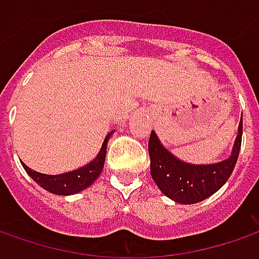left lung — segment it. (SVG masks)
Returning <instances> with one entry per match:
<instances>
[{"label": "left lung", "mask_w": 259, "mask_h": 259, "mask_svg": "<svg viewBox=\"0 0 259 259\" xmlns=\"http://www.w3.org/2000/svg\"><path fill=\"white\" fill-rule=\"evenodd\" d=\"M242 141V119L238 125L231 155L213 164H190L170 153L154 131L150 135L148 153L151 177L157 187L176 203H199L216 193L234 171Z\"/></svg>", "instance_id": "1"}]
</instances>
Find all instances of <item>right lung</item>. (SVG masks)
I'll return each mask as SVG.
<instances>
[{
	"label": "right lung",
	"instance_id": "add662e5",
	"mask_svg": "<svg viewBox=\"0 0 259 259\" xmlns=\"http://www.w3.org/2000/svg\"><path fill=\"white\" fill-rule=\"evenodd\" d=\"M114 133L115 131H111L109 134L105 137L104 144H102L99 153L96 154V157L92 161H89L88 164L82 165L80 168L72 170V171L62 174H43L35 171V170H31L24 163H21V164L24 167L27 174L40 187H43L47 192H50V193L53 194H59V196H70V194L79 193V192L88 189L99 177V174L102 171L105 164L106 145H108V141H109L111 135L114 134Z\"/></svg>",
	"mask_w": 259,
	"mask_h": 259
}]
</instances>
